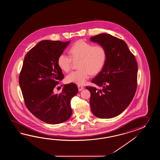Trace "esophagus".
Masks as SVG:
<instances>
[{"label": "esophagus", "instance_id": "1", "mask_svg": "<svg viewBox=\"0 0 160 160\" xmlns=\"http://www.w3.org/2000/svg\"><path fill=\"white\" fill-rule=\"evenodd\" d=\"M78 88L79 91H82L83 89V87L82 86H80V85H78Z\"/></svg>", "mask_w": 160, "mask_h": 160}]
</instances>
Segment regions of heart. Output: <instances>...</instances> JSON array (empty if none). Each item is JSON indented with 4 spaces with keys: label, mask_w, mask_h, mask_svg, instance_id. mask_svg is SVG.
I'll return each instance as SVG.
<instances>
[{
    "label": "heart",
    "mask_w": 160,
    "mask_h": 160,
    "mask_svg": "<svg viewBox=\"0 0 160 160\" xmlns=\"http://www.w3.org/2000/svg\"><path fill=\"white\" fill-rule=\"evenodd\" d=\"M70 56L61 54L58 57L57 63L59 68L68 72L72 69L73 62L78 61V70L72 72L66 77V81L83 85L91 74L95 75L102 70L106 60V51L101 45H93L83 40H79L70 48Z\"/></svg>",
    "instance_id": "b5f03b06"
}]
</instances>
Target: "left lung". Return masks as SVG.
Listing matches in <instances>:
<instances>
[{"label":"left lung","mask_w":160,"mask_h":160,"mask_svg":"<svg viewBox=\"0 0 160 160\" xmlns=\"http://www.w3.org/2000/svg\"><path fill=\"white\" fill-rule=\"evenodd\" d=\"M90 40L103 46L107 54L101 72L92 80L101 88L86 87L91 93V110L99 118H111L122 112L135 95L137 63L122 39L103 33L92 37Z\"/></svg>","instance_id":"8db88e82"}]
</instances>
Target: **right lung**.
Listing matches in <instances>:
<instances>
[{
  "label": "right lung",
  "instance_id": "right-lung-1",
  "mask_svg": "<svg viewBox=\"0 0 160 160\" xmlns=\"http://www.w3.org/2000/svg\"><path fill=\"white\" fill-rule=\"evenodd\" d=\"M70 41H41L25 55L19 78L27 109L44 122L58 124L72 116L70 101L78 92L75 83L64 85L61 93L55 88L64 75L57 63Z\"/></svg>",
  "mask_w": 160,
  "mask_h": 160
}]
</instances>
